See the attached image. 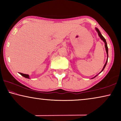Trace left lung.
Masks as SVG:
<instances>
[{
  "mask_svg": "<svg viewBox=\"0 0 121 121\" xmlns=\"http://www.w3.org/2000/svg\"><path fill=\"white\" fill-rule=\"evenodd\" d=\"M96 30L97 31V33H98L99 36H100V37L101 38V39L104 42H105V48H106V53H107V57H108V47H107V42H106V39H105V38H104V37H103V36H102V35L101 34V33H100V31H99V30L98 29H97V28H96ZM107 62V60H106V63H105V65H104V68H103V69H102V70L101 72H102V71H103V70L104 69V68H105ZM96 76H97V75H96ZM96 76H95V77H96ZM95 77H94V78H95Z\"/></svg>",
  "mask_w": 121,
  "mask_h": 121,
  "instance_id": "1",
  "label": "left lung"
}]
</instances>
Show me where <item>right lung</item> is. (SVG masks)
I'll use <instances>...</instances> for the list:
<instances>
[{"label":"right lung","mask_w":121,"mask_h":121,"mask_svg":"<svg viewBox=\"0 0 121 121\" xmlns=\"http://www.w3.org/2000/svg\"><path fill=\"white\" fill-rule=\"evenodd\" d=\"M20 74H21V75L23 76V77L26 78H27V79H29V75H28V74H22V73H19Z\"/></svg>","instance_id":"add662e5"}]
</instances>
